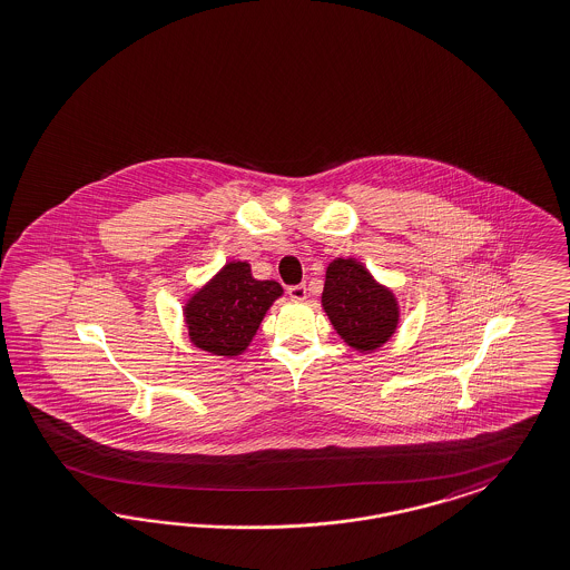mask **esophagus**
I'll use <instances>...</instances> for the list:
<instances>
[{
    "label": "esophagus",
    "instance_id": "1",
    "mask_svg": "<svg viewBox=\"0 0 570 570\" xmlns=\"http://www.w3.org/2000/svg\"><path fill=\"white\" fill-rule=\"evenodd\" d=\"M287 294H289V297H294V299H304L306 297V285H289L287 287Z\"/></svg>",
    "mask_w": 570,
    "mask_h": 570
}]
</instances>
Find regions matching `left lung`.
<instances>
[{"instance_id":"1","label":"left lung","mask_w":570,"mask_h":570,"mask_svg":"<svg viewBox=\"0 0 570 570\" xmlns=\"http://www.w3.org/2000/svg\"><path fill=\"white\" fill-rule=\"evenodd\" d=\"M321 302L337 334L358 351L379 348L397 330L395 295L355 259L337 257L327 266Z\"/></svg>"}]
</instances>
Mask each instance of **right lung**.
<instances>
[{
    "mask_svg": "<svg viewBox=\"0 0 570 570\" xmlns=\"http://www.w3.org/2000/svg\"><path fill=\"white\" fill-rule=\"evenodd\" d=\"M283 287L257 281L247 262H230L186 304L190 340L203 351L234 357L243 353Z\"/></svg>",
    "mask_w": 570,
    "mask_h": 570,
    "instance_id": "obj_1",
    "label": "right lung"
}]
</instances>
